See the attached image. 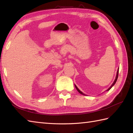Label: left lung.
<instances>
[{"mask_svg": "<svg viewBox=\"0 0 133 133\" xmlns=\"http://www.w3.org/2000/svg\"><path fill=\"white\" fill-rule=\"evenodd\" d=\"M118 72H119V68H118V70H117V75H116V78H115V79L114 80V82L113 83H112V84H111V86H110V87H109V88L108 89H107V91H109V90H110V89H111V87H112V86H113L114 85V84H115V83H116V82H117V79H118ZM75 88L76 89H77V91L79 92L80 93V94H82V95H85V94H83V93L81 91V90H79V89L78 88V87H77V86H76L75 85Z\"/></svg>", "mask_w": 133, "mask_h": 133, "instance_id": "obj_1", "label": "left lung"}]
</instances>
